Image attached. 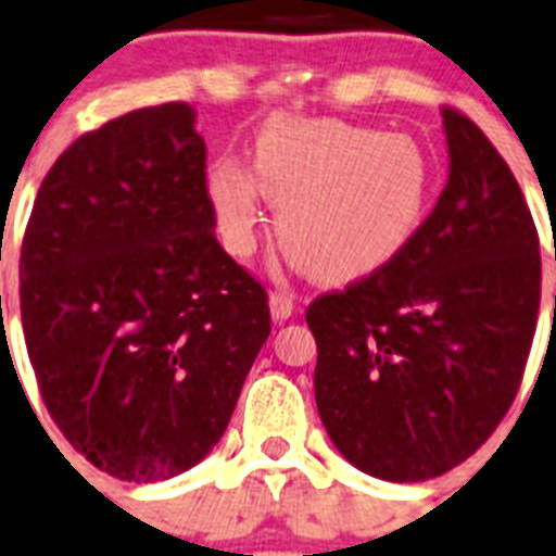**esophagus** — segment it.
<instances>
[{
	"mask_svg": "<svg viewBox=\"0 0 556 556\" xmlns=\"http://www.w3.org/2000/svg\"><path fill=\"white\" fill-rule=\"evenodd\" d=\"M268 305H270V319L274 321L291 319L293 311H296V302H293L291 293H286V291H270Z\"/></svg>",
	"mask_w": 556,
	"mask_h": 556,
	"instance_id": "esophagus-1",
	"label": "esophagus"
}]
</instances>
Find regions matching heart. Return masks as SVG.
I'll return each mask as SVG.
<instances>
[{
  "label": "heart",
  "instance_id": "heart-1",
  "mask_svg": "<svg viewBox=\"0 0 556 556\" xmlns=\"http://www.w3.org/2000/svg\"><path fill=\"white\" fill-rule=\"evenodd\" d=\"M435 172L407 135L336 118H270L254 143V172L214 161L206 198L223 245L254 249L260 194L277 206L279 249L316 282H353L399 260L427 217Z\"/></svg>",
  "mask_w": 556,
  "mask_h": 556
}]
</instances>
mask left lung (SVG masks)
<instances>
[{
	"label": "left lung",
	"instance_id": "obj_1",
	"mask_svg": "<svg viewBox=\"0 0 556 556\" xmlns=\"http://www.w3.org/2000/svg\"><path fill=\"white\" fill-rule=\"evenodd\" d=\"M441 118L450 177L418 235L305 316L330 441L393 483L450 472L492 435L538 328L540 242L523 191L472 121Z\"/></svg>",
	"mask_w": 556,
	"mask_h": 556
}]
</instances>
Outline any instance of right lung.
I'll list each match as a JSON object with an SVG mask.
<instances>
[{"mask_svg": "<svg viewBox=\"0 0 556 556\" xmlns=\"http://www.w3.org/2000/svg\"><path fill=\"white\" fill-rule=\"evenodd\" d=\"M184 101L81 135L22 242V328L53 421L112 478L206 458L270 333L268 296L214 237L206 143Z\"/></svg>", "mask_w": 556, "mask_h": 556, "instance_id": "right-lung-1", "label": "right lung"}]
</instances>
